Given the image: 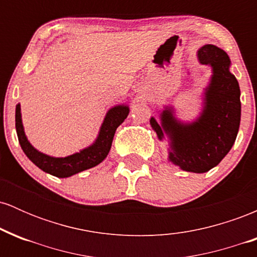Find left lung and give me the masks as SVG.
Listing matches in <instances>:
<instances>
[{"label":"left lung","mask_w":257,"mask_h":257,"mask_svg":"<svg viewBox=\"0 0 257 257\" xmlns=\"http://www.w3.org/2000/svg\"><path fill=\"white\" fill-rule=\"evenodd\" d=\"M202 65L211 67L210 81L203 93V110L192 122L176 118L173 106H164L157 122L150 124L159 141L168 139V161L181 170L206 173L225 158L232 149L240 124V89L229 71L227 53L214 44L197 51Z\"/></svg>","instance_id":"8db88e82"}]
</instances>
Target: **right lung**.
Listing matches in <instances>:
<instances>
[{
    "label": "right lung",
    "mask_w": 257,
    "mask_h": 257,
    "mask_svg": "<svg viewBox=\"0 0 257 257\" xmlns=\"http://www.w3.org/2000/svg\"><path fill=\"white\" fill-rule=\"evenodd\" d=\"M128 114L129 106L126 104L111 107L106 112L95 141L90 146L66 157H52V156L40 152L31 145L24 132L20 104L16 106V129L23 151L35 166L57 178H70L75 174L98 166L107 157L116 129L124 122Z\"/></svg>",
    "instance_id": "1"
}]
</instances>
